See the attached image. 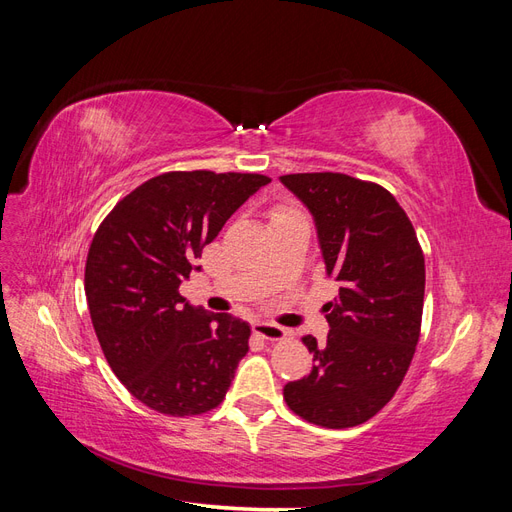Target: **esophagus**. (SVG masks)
Wrapping results in <instances>:
<instances>
[{"mask_svg": "<svg viewBox=\"0 0 512 512\" xmlns=\"http://www.w3.org/2000/svg\"><path fill=\"white\" fill-rule=\"evenodd\" d=\"M254 333L262 339H267V342H282V339L288 337V331L280 324H273V322H254Z\"/></svg>", "mask_w": 512, "mask_h": 512, "instance_id": "obj_1", "label": "esophagus"}]
</instances>
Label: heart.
<instances>
[{"mask_svg":"<svg viewBox=\"0 0 512 512\" xmlns=\"http://www.w3.org/2000/svg\"><path fill=\"white\" fill-rule=\"evenodd\" d=\"M292 215H299V211L294 209V207H286V205H282V207H275V209L271 211V226H273V224H277V222L286 220V218H292Z\"/></svg>","mask_w":512,"mask_h":512,"instance_id":"obj_1","label":"heart"}]
</instances>
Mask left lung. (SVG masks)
Returning <instances> with one entry per match:
<instances>
[{
    "mask_svg": "<svg viewBox=\"0 0 512 512\" xmlns=\"http://www.w3.org/2000/svg\"><path fill=\"white\" fill-rule=\"evenodd\" d=\"M312 211L327 273V344L305 335L312 371L284 386L288 408L327 429L378 414L404 382L421 337L425 258L406 211L374 181L344 173L282 175Z\"/></svg>",
    "mask_w": 512,
    "mask_h": 512,
    "instance_id": "8db88e82",
    "label": "left lung"
}]
</instances>
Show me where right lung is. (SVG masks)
Here are the masks:
<instances>
[{
	"label": "right lung",
	"instance_id": "add662e5",
	"mask_svg": "<svg viewBox=\"0 0 512 512\" xmlns=\"http://www.w3.org/2000/svg\"><path fill=\"white\" fill-rule=\"evenodd\" d=\"M269 181L173 170L123 196L98 226L85 262L89 316L113 374L147 408L194 416L226 397L252 331L230 314L192 307L179 284L230 215Z\"/></svg>",
	"mask_w": 512,
	"mask_h": 512
}]
</instances>
